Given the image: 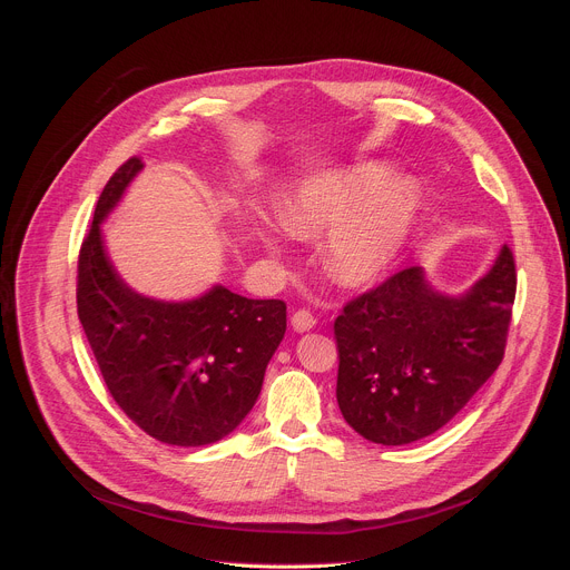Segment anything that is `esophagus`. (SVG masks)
Segmentation results:
<instances>
[{"label":"esophagus","mask_w":570,"mask_h":570,"mask_svg":"<svg viewBox=\"0 0 570 570\" xmlns=\"http://www.w3.org/2000/svg\"><path fill=\"white\" fill-rule=\"evenodd\" d=\"M291 325L295 333H309L312 327L316 325V316L307 309H297L293 316H291Z\"/></svg>","instance_id":"34e87169"}]
</instances>
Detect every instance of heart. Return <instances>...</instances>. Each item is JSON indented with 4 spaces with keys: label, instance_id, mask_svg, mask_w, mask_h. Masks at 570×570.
<instances>
[{
    "label": "heart",
    "instance_id": "heart-1",
    "mask_svg": "<svg viewBox=\"0 0 570 570\" xmlns=\"http://www.w3.org/2000/svg\"><path fill=\"white\" fill-rule=\"evenodd\" d=\"M421 209V187L395 179L391 166L365 161L305 179L279 200V222L297 237H318L337 225L325 247V267L342 284H361L383 269L404 245ZM263 245L275 237L261 230Z\"/></svg>",
    "mask_w": 570,
    "mask_h": 570
}]
</instances>
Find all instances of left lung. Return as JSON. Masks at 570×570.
<instances>
[{"label":"left lung","instance_id":"left-lung-1","mask_svg":"<svg viewBox=\"0 0 570 570\" xmlns=\"http://www.w3.org/2000/svg\"><path fill=\"white\" fill-rule=\"evenodd\" d=\"M515 288V258L503 245L462 295L434 291L413 265L346 303L335 318L344 421L383 445L441 430L501 365Z\"/></svg>","mask_w":570,"mask_h":570}]
</instances>
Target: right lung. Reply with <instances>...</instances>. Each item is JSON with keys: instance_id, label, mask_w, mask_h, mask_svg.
I'll list each match as a JSON object with an SVG mask.
<instances>
[{"instance_id": "right-lung-1", "label": "right lung", "mask_w": 570, "mask_h": 570, "mask_svg": "<svg viewBox=\"0 0 570 570\" xmlns=\"http://www.w3.org/2000/svg\"><path fill=\"white\" fill-rule=\"evenodd\" d=\"M140 168L138 157L125 161L97 200L78 256V318L108 393L145 434L207 445L254 409L286 333V303L249 301L224 286L187 303L131 291L104 249L101 222Z\"/></svg>"}]
</instances>
